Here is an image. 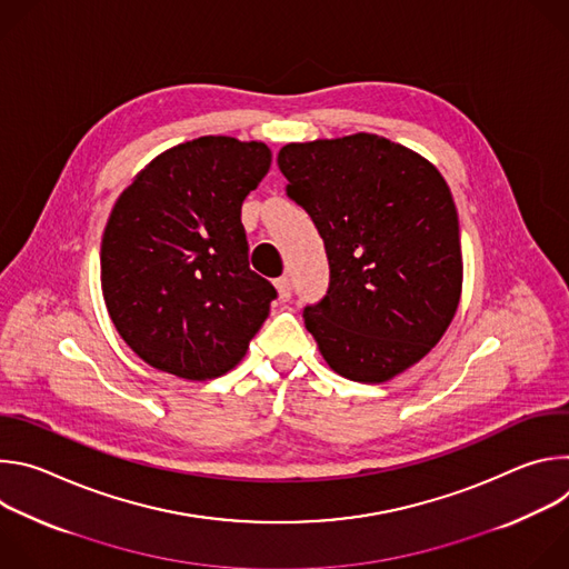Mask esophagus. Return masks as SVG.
I'll return each instance as SVG.
<instances>
[{"label":"esophagus","instance_id":"obj_1","mask_svg":"<svg viewBox=\"0 0 569 569\" xmlns=\"http://www.w3.org/2000/svg\"><path fill=\"white\" fill-rule=\"evenodd\" d=\"M274 288H277L281 301H288V299L292 297V283H290L288 277H279V279L274 281Z\"/></svg>","mask_w":569,"mask_h":569}]
</instances>
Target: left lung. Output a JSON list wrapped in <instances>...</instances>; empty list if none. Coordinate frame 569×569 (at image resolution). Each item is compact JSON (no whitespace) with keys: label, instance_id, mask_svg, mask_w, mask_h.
Here are the masks:
<instances>
[{"label":"left lung","instance_id":"1","mask_svg":"<svg viewBox=\"0 0 569 569\" xmlns=\"http://www.w3.org/2000/svg\"><path fill=\"white\" fill-rule=\"evenodd\" d=\"M288 196L312 218L331 283L303 323L327 365L387 382L426 358L457 312L459 220L435 164L380 134L286 143Z\"/></svg>","mask_w":569,"mask_h":569}]
</instances>
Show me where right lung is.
Listing matches in <instances>:
<instances>
[{
	"mask_svg": "<svg viewBox=\"0 0 569 569\" xmlns=\"http://www.w3.org/2000/svg\"><path fill=\"white\" fill-rule=\"evenodd\" d=\"M270 164L263 141L207 134L157 154L117 198L101 288L114 329L150 367L211 380L246 358L277 290L250 270L240 207Z\"/></svg>",
	"mask_w": 569,
	"mask_h": 569,
	"instance_id": "obj_1",
	"label": "right lung"
}]
</instances>
